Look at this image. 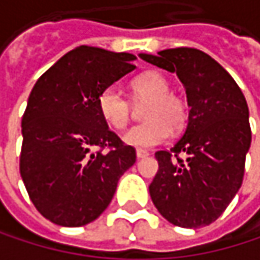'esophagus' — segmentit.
<instances>
[{
	"mask_svg": "<svg viewBox=\"0 0 260 260\" xmlns=\"http://www.w3.org/2000/svg\"><path fill=\"white\" fill-rule=\"evenodd\" d=\"M137 158H146L147 155H149V152L147 150H144V149H137Z\"/></svg>",
	"mask_w": 260,
	"mask_h": 260,
	"instance_id": "34e87169",
	"label": "esophagus"
}]
</instances>
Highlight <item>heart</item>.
<instances>
[{
    "label": "heart",
    "mask_w": 260,
    "mask_h": 260,
    "mask_svg": "<svg viewBox=\"0 0 260 260\" xmlns=\"http://www.w3.org/2000/svg\"><path fill=\"white\" fill-rule=\"evenodd\" d=\"M131 88L137 101H149V104L144 110L147 122L132 126L123 135L128 146L153 147L170 137V129L179 131L185 126L188 119L186 104L182 98L170 93L172 85L162 74L144 72L132 79ZM98 108L104 120L114 129H123L129 122V102L114 87L101 91Z\"/></svg>",
    "instance_id": "1"
}]
</instances>
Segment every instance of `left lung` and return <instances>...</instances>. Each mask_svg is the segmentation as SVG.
Listing matches in <instances>:
<instances>
[{
	"mask_svg": "<svg viewBox=\"0 0 260 260\" xmlns=\"http://www.w3.org/2000/svg\"><path fill=\"white\" fill-rule=\"evenodd\" d=\"M140 58L176 72L189 107L179 141L155 153L159 167L149 185L152 202L175 226H208L224 212L242 183L251 143L247 101L229 72L199 49H164Z\"/></svg>",
	"mask_w": 260,
	"mask_h": 260,
	"instance_id": "left-lung-1",
	"label": "left lung"
}]
</instances>
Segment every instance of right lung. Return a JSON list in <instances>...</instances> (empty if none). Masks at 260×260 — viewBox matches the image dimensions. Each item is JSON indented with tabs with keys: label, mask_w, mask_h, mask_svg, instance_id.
<instances>
[{
	"label": "right lung",
	"mask_w": 260,
	"mask_h": 260,
	"mask_svg": "<svg viewBox=\"0 0 260 260\" xmlns=\"http://www.w3.org/2000/svg\"><path fill=\"white\" fill-rule=\"evenodd\" d=\"M134 60L128 52L79 46L29 93L19 172L36 209L58 226L96 220L135 162V149L110 131L98 108L101 91L132 72Z\"/></svg>",
	"instance_id": "right-lung-1"
}]
</instances>
